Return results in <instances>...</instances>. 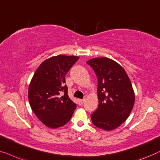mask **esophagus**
<instances>
[{"label":"esophagus","instance_id":"esophagus-1","mask_svg":"<svg viewBox=\"0 0 160 160\" xmlns=\"http://www.w3.org/2000/svg\"><path fill=\"white\" fill-rule=\"evenodd\" d=\"M85 102V99H79L78 100V104H79L80 106L82 105L83 103H84Z\"/></svg>","mask_w":160,"mask_h":160}]
</instances>
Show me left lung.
Returning a JSON list of instances; mask_svg holds the SVG:
<instances>
[{"label": "left lung", "instance_id": "8db88e82", "mask_svg": "<svg viewBox=\"0 0 160 160\" xmlns=\"http://www.w3.org/2000/svg\"><path fill=\"white\" fill-rule=\"evenodd\" d=\"M87 64L98 79V107L91 114L92 122L100 129H115L127 120L133 107L131 82L125 69L110 58H92Z\"/></svg>", "mask_w": 160, "mask_h": 160}]
</instances>
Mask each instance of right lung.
Listing matches in <instances>:
<instances>
[{"label": "right lung", "instance_id": "1", "mask_svg": "<svg viewBox=\"0 0 160 160\" xmlns=\"http://www.w3.org/2000/svg\"><path fill=\"white\" fill-rule=\"evenodd\" d=\"M79 59L58 55L44 61L35 71L29 86L28 98L32 112L47 127L57 128L69 122L76 103L69 98L65 75Z\"/></svg>", "mask_w": 160, "mask_h": 160}]
</instances>
